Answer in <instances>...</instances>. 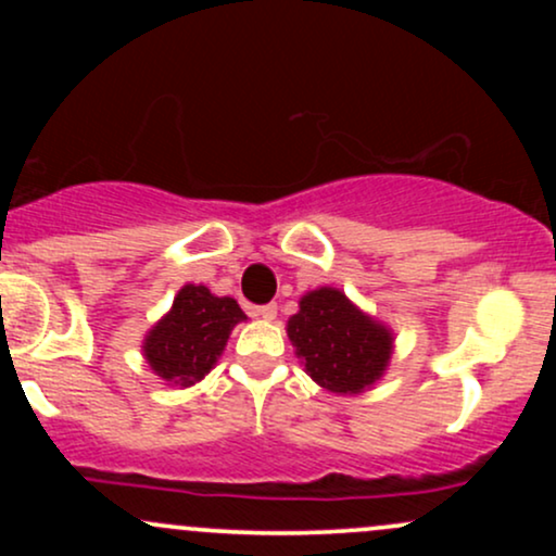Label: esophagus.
<instances>
[{
	"instance_id": "1",
	"label": "esophagus",
	"mask_w": 556,
	"mask_h": 556,
	"mask_svg": "<svg viewBox=\"0 0 556 556\" xmlns=\"http://www.w3.org/2000/svg\"><path fill=\"white\" fill-rule=\"evenodd\" d=\"M256 316L264 318V321H274V318H277V305L274 303L261 305V308H256Z\"/></svg>"
}]
</instances>
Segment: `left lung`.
I'll use <instances>...</instances> for the list:
<instances>
[{"mask_svg":"<svg viewBox=\"0 0 556 556\" xmlns=\"http://www.w3.org/2000/svg\"><path fill=\"white\" fill-rule=\"evenodd\" d=\"M305 374L331 394H363L387 374L394 331L355 305L340 287H316L287 321Z\"/></svg>","mask_w":556,"mask_h":556,"instance_id":"1","label":"left lung"}]
</instances>
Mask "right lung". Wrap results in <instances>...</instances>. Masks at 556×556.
I'll use <instances>...</instances> for the list:
<instances>
[{"mask_svg":"<svg viewBox=\"0 0 556 556\" xmlns=\"http://www.w3.org/2000/svg\"><path fill=\"white\" fill-rule=\"evenodd\" d=\"M235 298H219L206 285H182L172 308L146 331L143 358L169 387H193L225 353L229 334L245 321Z\"/></svg>","mask_w":556,"mask_h":556,"instance_id":"1","label":"right lung"}]
</instances>
